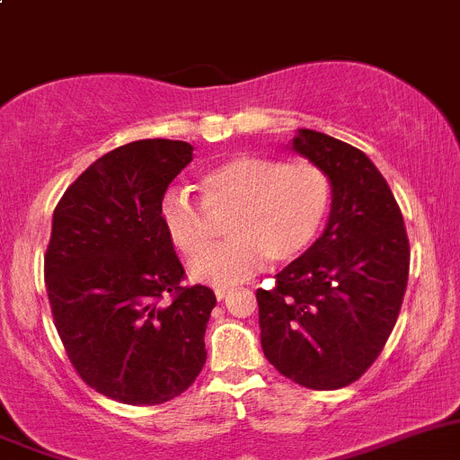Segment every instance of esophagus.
<instances>
[{
	"mask_svg": "<svg viewBox=\"0 0 460 460\" xmlns=\"http://www.w3.org/2000/svg\"><path fill=\"white\" fill-rule=\"evenodd\" d=\"M233 291L230 287H217L214 288V296H217V300H226L227 298V293Z\"/></svg>",
	"mask_w": 460,
	"mask_h": 460,
	"instance_id": "esophagus-1",
	"label": "esophagus"
}]
</instances>
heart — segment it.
I'll use <instances>...</instances> for the list:
<instances>
[{
    "mask_svg": "<svg viewBox=\"0 0 460 460\" xmlns=\"http://www.w3.org/2000/svg\"><path fill=\"white\" fill-rule=\"evenodd\" d=\"M203 203L182 190L162 196L160 218L196 282L233 287L264 269L303 257L321 234L332 205L327 173L309 160L233 155L200 176ZM234 214L221 247L208 249L212 216ZM208 249V252L204 248ZM201 255L199 256L198 252Z\"/></svg>",
    "mask_w": 460,
    "mask_h": 460,
    "instance_id": "b5f03b06",
    "label": "heart"
}]
</instances>
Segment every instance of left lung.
<instances>
[{"label":"left lung","instance_id":"left-lung-1","mask_svg":"<svg viewBox=\"0 0 460 460\" xmlns=\"http://www.w3.org/2000/svg\"><path fill=\"white\" fill-rule=\"evenodd\" d=\"M288 146L327 173L332 205L321 237L257 288L261 349L300 386L357 382L386 345L409 279V239L391 187L364 151L298 128Z\"/></svg>","mask_w":460,"mask_h":460}]
</instances>
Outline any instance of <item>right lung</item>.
I'll return each instance as SVG.
<instances>
[{"mask_svg":"<svg viewBox=\"0 0 460 460\" xmlns=\"http://www.w3.org/2000/svg\"><path fill=\"white\" fill-rule=\"evenodd\" d=\"M191 157L178 139L124 144L92 162L54 209L45 279L56 330L83 382L124 404L173 400L208 358L217 296L181 287L185 270L160 218Z\"/></svg>","mask_w":460,"mask_h":460,"instance_id":"right-lung-1","label":"right lung"}]
</instances>
